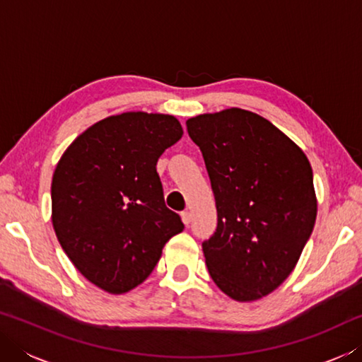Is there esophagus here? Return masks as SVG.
<instances>
[{
  "mask_svg": "<svg viewBox=\"0 0 362 362\" xmlns=\"http://www.w3.org/2000/svg\"><path fill=\"white\" fill-rule=\"evenodd\" d=\"M182 220H183V223H185V225L188 226L189 222H192V212H189L188 209L183 211V212H182Z\"/></svg>",
  "mask_w": 362,
  "mask_h": 362,
  "instance_id": "esophagus-1",
  "label": "esophagus"
}]
</instances>
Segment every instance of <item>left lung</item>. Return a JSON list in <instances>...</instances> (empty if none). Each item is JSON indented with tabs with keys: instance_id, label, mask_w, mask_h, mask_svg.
<instances>
[{
	"instance_id": "left-lung-1",
	"label": "left lung",
	"mask_w": 362,
	"mask_h": 362,
	"mask_svg": "<svg viewBox=\"0 0 362 362\" xmlns=\"http://www.w3.org/2000/svg\"><path fill=\"white\" fill-rule=\"evenodd\" d=\"M187 129L216 196L217 230L203 243L211 278L238 302L265 297L292 273L313 231L317 204L308 158L247 110L194 116Z\"/></svg>"
}]
</instances>
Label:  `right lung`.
I'll list each match as a JSON object with an SVG mask.
<instances>
[{"mask_svg": "<svg viewBox=\"0 0 362 362\" xmlns=\"http://www.w3.org/2000/svg\"><path fill=\"white\" fill-rule=\"evenodd\" d=\"M170 115L127 112L84 131L52 177V225L83 276L124 293L150 276L163 247L183 230L164 203L158 158L182 137Z\"/></svg>", "mask_w": 362, "mask_h": 362, "instance_id": "1", "label": "right lung"}]
</instances>
